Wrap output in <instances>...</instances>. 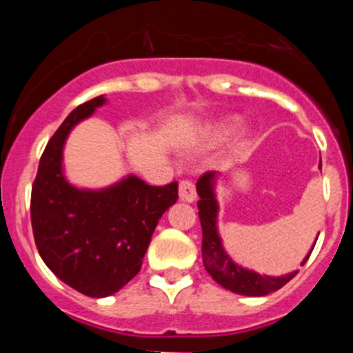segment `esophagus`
<instances>
[{"instance_id":"1","label":"esophagus","mask_w":353,"mask_h":353,"mask_svg":"<svg viewBox=\"0 0 353 353\" xmlns=\"http://www.w3.org/2000/svg\"><path fill=\"white\" fill-rule=\"evenodd\" d=\"M179 194H180V199H182V201H187V203H192V201L196 199V196H198V194H196L194 183H192L191 180H187V179L180 180Z\"/></svg>"}]
</instances>
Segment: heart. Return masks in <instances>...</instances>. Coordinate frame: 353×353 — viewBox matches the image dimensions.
Instances as JSON below:
<instances>
[{
  "mask_svg": "<svg viewBox=\"0 0 353 353\" xmlns=\"http://www.w3.org/2000/svg\"><path fill=\"white\" fill-rule=\"evenodd\" d=\"M236 125H239V120H236V118H230V120L215 123V125H212L210 129L201 136V139L198 141L196 148L203 150V148H210V146H215V145H221V143L226 141V139L235 132Z\"/></svg>",
  "mask_w": 353,
  "mask_h": 353,
  "instance_id": "obj_1",
  "label": "heart"
}]
</instances>
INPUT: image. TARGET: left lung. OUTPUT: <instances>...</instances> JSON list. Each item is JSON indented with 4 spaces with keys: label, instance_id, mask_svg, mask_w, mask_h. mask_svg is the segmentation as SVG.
<instances>
[{
    "label": "left lung",
    "instance_id": "1",
    "mask_svg": "<svg viewBox=\"0 0 353 353\" xmlns=\"http://www.w3.org/2000/svg\"><path fill=\"white\" fill-rule=\"evenodd\" d=\"M320 168H322V162H320ZM215 174H217L215 171H208V173L201 174L198 183H196V191H198L199 196L198 214L199 221H201V230H203L201 254H203L205 269L214 277L215 283H219L223 288L230 290L233 293H239V295L261 297V295H269V293L283 288L290 279L297 276V270L281 277L261 276V274L252 272V270L242 269L224 251L219 232H217V210H219V207H217V199H215L214 191ZM310 254L304 258L301 265L307 261Z\"/></svg>",
    "mask_w": 353,
    "mask_h": 353
}]
</instances>
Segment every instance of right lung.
Returning a JSON list of instances; mask_svg holds the SVG:
<instances>
[{
    "label": "right lung",
    "mask_w": 353,
    "mask_h": 353,
    "mask_svg": "<svg viewBox=\"0 0 353 353\" xmlns=\"http://www.w3.org/2000/svg\"><path fill=\"white\" fill-rule=\"evenodd\" d=\"M104 95L77 105L40 157L31 187V226L43 263L88 297H109L141 270L162 214L179 199V183L148 185L138 176L88 191L67 182L61 161L70 130L92 117Z\"/></svg>",
    "instance_id": "right-lung-1"
}]
</instances>
